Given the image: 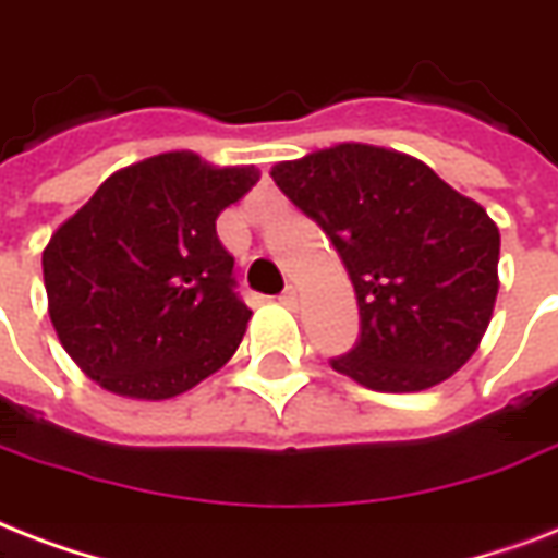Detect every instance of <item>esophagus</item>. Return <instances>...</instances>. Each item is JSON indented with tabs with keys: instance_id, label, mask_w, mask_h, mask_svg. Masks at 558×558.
Wrapping results in <instances>:
<instances>
[{
	"instance_id": "obj_1",
	"label": "esophagus",
	"mask_w": 558,
	"mask_h": 558,
	"mask_svg": "<svg viewBox=\"0 0 558 558\" xmlns=\"http://www.w3.org/2000/svg\"><path fill=\"white\" fill-rule=\"evenodd\" d=\"M279 302L288 305V308H296V305H300V291H296L293 284H288V288L282 291V296H279Z\"/></svg>"
}]
</instances>
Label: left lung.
<instances>
[{
    "label": "left lung",
    "instance_id": "obj_1",
    "mask_svg": "<svg viewBox=\"0 0 558 558\" xmlns=\"http://www.w3.org/2000/svg\"><path fill=\"white\" fill-rule=\"evenodd\" d=\"M274 183L335 244L361 340L331 357L378 392L442 384L477 352L498 296L500 232L416 157L361 142L276 162Z\"/></svg>",
    "mask_w": 558,
    "mask_h": 558
}]
</instances>
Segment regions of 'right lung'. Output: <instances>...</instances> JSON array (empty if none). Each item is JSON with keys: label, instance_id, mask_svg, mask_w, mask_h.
<instances>
[{"label": "right lung", "instance_id": "right-lung-1", "mask_svg": "<svg viewBox=\"0 0 558 558\" xmlns=\"http://www.w3.org/2000/svg\"><path fill=\"white\" fill-rule=\"evenodd\" d=\"M258 177L168 150L119 168L60 223L43 250L49 317L98 387L174 399L235 355L253 311L215 220Z\"/></svg>", "mask_w": 558, "mask_h": 558}]
</instances>
